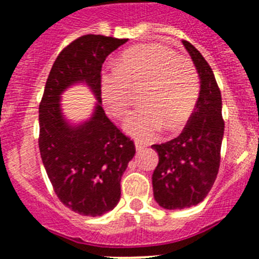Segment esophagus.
Here are the masks:
<instances>
[{"mask_svg": "<svg viewBox=\"0 0 259 259\" xmlns=\"http://www.w3.org/2000/svg\"><path fill=\"white\" fill-rule=\"evenodd\" d=\"M135 144H136V149L139 150V152H140V150H143L144 148H145V144H144L143 141L136 140V141H135Z\"/></svg>", "mask_w": 259, "mask_h": 259, "instance_id": "obj_1", "label": "esophagus"}]
</instances>
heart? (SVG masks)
<instances>
[{
  "instance_id": "obj_1",
  "label": "heart",
  "mask_w": 259,
  "mask_h": 259,
  "mask_svg": "<svg viewBox=\"0 0 259 259\" xmlns=\"http://www.w3.org/2000/svg\"><path fill=\"white\" fill-rule=\"evenodd\" d=\"M143 87L140 106L124 122L139 139L182 128L193 114L201 93L197 68L188 58L161 44H143L122 53L116 67L101 76L102 102L114 118H123L132 102V89Z\"/></svg>"
}]
</instances>
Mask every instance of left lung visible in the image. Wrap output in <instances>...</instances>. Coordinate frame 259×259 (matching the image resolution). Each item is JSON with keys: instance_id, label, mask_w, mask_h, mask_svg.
<instances>
[{"instance_id": "left-lung-1", "label": "left lung", "mask_w": 259, "mask_h": 259, "mask_svg": "<svg viewBox=\"0 0 259 259\" xmlns=\"http://www.w3.org/2000/svg\"><path fill=\"white\" fill-rule=\"evenodd\" d=\"M201 79L197 106L182 134L154 144L159 161L153 172V192L164 209H185L200 203L214 184L221 164L224 132L222 96L214 72L193 45L183 40Z\"/></svg>"}]
</instances>
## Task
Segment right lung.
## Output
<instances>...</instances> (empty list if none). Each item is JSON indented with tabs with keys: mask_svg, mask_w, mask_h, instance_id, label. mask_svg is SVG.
Segmentation results:
<instances>
[{
	"mask_svg": "<svg viewBox=\"0 0 259 259\" xmlns=\"http://www.w3.org/2000/svg\"><path fill=\"white\" fill-rule=\"evenodd\" d=\"M127 38L84 35L62 49L48 76L38 106V148L53 189L65 206L88 217L113 210L120 200V179L136 153L101 107L102 63ZM85 81L99 105L93 119L70 127L61 118L59 96L67 86Z\"/></svg>",
	"mask_w": 259,
	"mask_h": 259,
	"instance_id": "1",
	"label": "right lung"
}]
</instances>
